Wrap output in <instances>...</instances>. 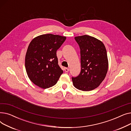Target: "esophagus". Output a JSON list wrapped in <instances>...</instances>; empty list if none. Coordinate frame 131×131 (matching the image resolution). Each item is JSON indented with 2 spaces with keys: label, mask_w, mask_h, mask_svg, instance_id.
<instances>
[{
  "label": "esophagus",
  "mask_w": 131,
  "mask_h": 131,
  "mask_svg": "<svg viewBox=\"0 0 131 131\" xmlns=\"http://www.w3.org/2000/svg\"><path fill=\"white\" fill-rule=\"evenodd\" d=\"M64 70H65V72H68V71H69V69H68V68H65Z\"/></svg>",
  "instance_id": "obj_1"
}]
</instances>
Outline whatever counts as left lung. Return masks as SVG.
Masks as SVG:
<instances>
[{
	"label": "left lung",
	"mask_w": 131,
	"mask_h": 131,
	"mask_svg": "<svg viewBox=\"0 0 131 131\" xmlns=\"http://www.w3.org/2000/svg\"><path fill=\"white\" fill-rule=\"evenodd\" d=\"M79 45L81 71L78 77H72L75 88L88 91L97 88L106 76L108 60L105 46L101 41L84 35L75 37Z\"/></svg>",
	"instance_id": "obj_1"
}]
</instances>
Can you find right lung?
Masks as SVG:
<instances>
[{"label":"right lung","mask_w":131,"mask_h":131,"mask_svg":"<svg viewBox=\"0 0 131 131\" xmlns=\"http://www.w3.org/2000/svg\"><path fill=\"white\" fill-rule=\"evenodd\" d=\"M66 39V37L46 34L31 41L25 55V66L28 77L34 84L47 89L57 83L63 71L58 65L56 51Z\"/></svg>","instance_id":"1"}]
</instances>
